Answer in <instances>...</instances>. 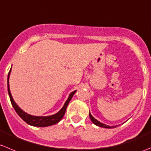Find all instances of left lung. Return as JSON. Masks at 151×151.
Masks as SVG:
<instances>
[{"instance_id": "8db88e82", "label": "left lung", "mask_w": 151, "mask_h": 151, "mask_svg": "<svg viewBox=\"0 0 151 151\" xmlns=\"http://www.w3.org/2000/svg\"><path fill=\"white\" fill-rule=\"evenodd\" d=\"M89 117H90V120H92V123H94V124H95V125H96V126H98L102 127V128H115V127H117V126H111V127H110V126H106V125L104 124V123H100L99 121H98V120H97L96 119H95V118H94L93 117H92V114H90V112H89Z\"/></svg>"}]
</instances>
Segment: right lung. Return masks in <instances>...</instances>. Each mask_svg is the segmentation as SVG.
Instances as JSON below:
<instances>
[{"label":"right lung","instance_id":"add662e5","mask_svg":"<svg viewBox=\"0 0 151 151\" xmlns=\"http://www.w3.org/2000/svg\"><path fill=\"white\" fill-rule=\"evenodd\" d=\"M10 72H11V70H10L9 73L8 78H7V86H8V92L9 95L10 101H11L12 105L13 106V107H14V110H15V111L17 112V114L24 120L25 123L33 126L46 127L56 124V123H59V122L62 120V117H64V115H65V114L67 106H68V104L70 103V100L72 99L73 96L74 94L76 93V91H74L72 93H70V95H69V98H68V99L66 101L64 106L62 107V109H61L59 112L56 113V114H53V115L51 116H47V117H37V116L30 115V114H27L25 111H23V110L16 104V103L14 102V100H13L11 92H10L9 89V78Z\"/></svg>","mask_w":151,"mask_h":151}]
</instances>
